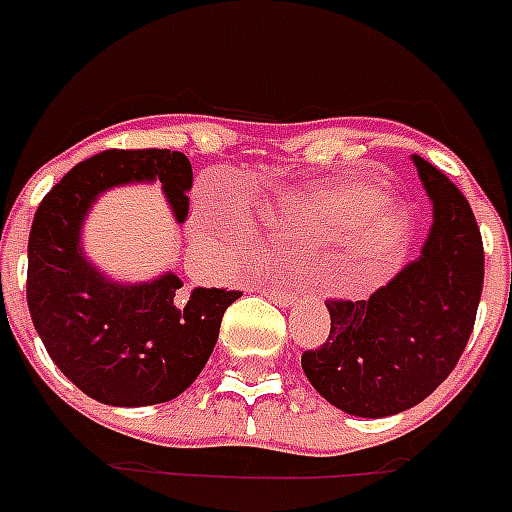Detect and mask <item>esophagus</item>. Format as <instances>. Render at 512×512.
Listing matches in <instances>:
<instances>
[{
    "label": "esophagus",
    "mask_w": 512,
    "mask_h": 512,
    "mask_svg": "<svg viewBox=\"0 0 512 512\" xmlns=\"http://www.w3.org/2000/svg\"><path fill=\"white\" fill-rule=\"evenodd\" d=\"M269 298H272V301H275V304H280V306H293L296 304V296H293V293H288V290H269L267 293Z\"/></svg>",
    "instance_id": "esophagus-1"
}]
</instances>
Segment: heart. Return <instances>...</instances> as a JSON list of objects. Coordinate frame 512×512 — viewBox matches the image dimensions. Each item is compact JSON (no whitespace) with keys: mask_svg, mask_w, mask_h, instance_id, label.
Masks as SVG:
<instances>
[{"mask_svg":"<svg viewBox=\"0 0 512 512\" xmlns=\"http://www.w3.org/2000/svg\"><path fill=\"white\" fill-rule=\"evenodd\" d=\"M386 206V192L372 182H325L261 206L259 224L269 235L296 240H349L362 229L351 259L375 275L396 248V222L383 211ZM195 235L216 253H237L245 243L230 206L211 195H203L195 206Z\"/></svg>","mask_w":512,"mask_h":512,"instance_id":"b5f03b06","label":"heart"}]
</instances>
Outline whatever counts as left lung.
Listing matches in <instances>:
<instances>
[{
  "instance_id": "obj_1",
  "label": "left lung",
  "mask_w": 512,
  "mask_h": 512,
  "mask_svg": "<svg viewBox=\"0 0 512 512\" xmlns=\"http://www.w3.org/2000/svg\"><path fill=\"white\" fill-rule=\"evenodd\" d=\"M431 200L418 259L367 301H327L330 335L301 367L314 391L354 418H388L431 396L455 370L484 288V245L468 200L412 155Z\"/></svg>"
}]
</instances>
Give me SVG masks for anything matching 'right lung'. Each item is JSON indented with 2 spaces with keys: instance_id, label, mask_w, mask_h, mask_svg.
Instances as JSON below:
<instances>
[{
  "instance_id": "right-lung-1",
  "label": "right lung",
  "mask_w": 512,
  "mask_h": 512,
  "mask_svg": "<svg viewBox=\"0 0 512 512\" xmlns=\"http://www.w3.org/2000/svg\"><path fill=\"white\" fill-rule=\"evenodd\" d=\"M161 182L182 224L192 166L177 150H105L73 166L36 208L28 237V312L44 349L73 386L110 407L177 399L195 383L240 293L182 288L177 272L110 277L84 251V222L102 192Z\"/></svg>"
}]
</instances>
